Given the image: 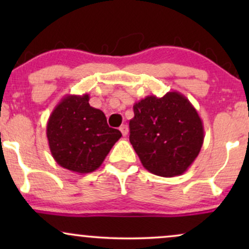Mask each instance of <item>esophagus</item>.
I'll list each match as a JSON object with an SVG mask.
<instances>
[{
	"mask_svg": "<svg viewBox=\"0 0 249 249\" xmlns=\"http://www.w3.org/2000/svg\"><path fill=\"white\" fill-rule=\"evenodd\" d=\"M119 130H121V132H122V134L123 136H126V134L128 133V127H127V125H122L121 127H119Z\"/></svg>",
	"mask_w": 249,
	"mask_h": 249,
	"instance_id": "obj_1",
	"label": "esophagus"
}]
</instances>
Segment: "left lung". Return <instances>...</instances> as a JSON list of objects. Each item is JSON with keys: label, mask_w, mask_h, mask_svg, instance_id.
I'll use <instances>...</instances> for the list:
<instances>
[{"label": "left lung", "mask_w": 249, "mask_h": 249, "mask_svg": "<svg viewBox=\"0 0 249 249\" xmlns=\"http://www.w3.org/2000/svg\"><path fill=\"white\" fill-rule=\"evenodd\" d=\"M130 142L142 166L171 178L186 172L204 144V124L184 95L171 91L145 97L133 105Z\"/></svg>", "instance_id": "1"}]
</instances>
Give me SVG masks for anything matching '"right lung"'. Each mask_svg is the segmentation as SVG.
<instances>
[{
    "instance_id": "1",
    "label": "right lung",
    "mask_w": 249,
    "mask_h": 249,
    "mask_svg": "<svg viewBox=\"0 0 249 249\" xmlns=\"http://www.w3.org/2000/svg\"><path fill=\"white\" fill-rule=\"evenodd\" d=\"M90 96L67 95L47 123L50 152L59 166L76 173L96 171L122 137L108 127L104 112L90 107Z\"/></svg>"
}]
</instances>
